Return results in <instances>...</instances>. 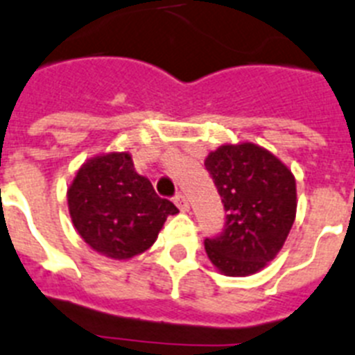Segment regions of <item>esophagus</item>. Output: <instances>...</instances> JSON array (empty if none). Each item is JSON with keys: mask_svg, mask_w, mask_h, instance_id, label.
Listing matches in <instances>:
<instances>
[{"mask_svg": "<svg viewBox=\"0 0 355 355\" xmlns=\"http://www.w3.org/2000/svg\"><path fill=\"white\" fill-rule=\"evenodd\" d=\"M175 207L180 208L181 211H189L190 210V205H189V199H187V196L184 193H178L174 199Z\"/></svg>", "mask_w": 355, "mask_h": 355, "instance_id": "34e87169", "label": "esophagus"}]
</instances>
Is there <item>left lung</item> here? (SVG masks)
Instances as JSON below:
<instances>
[{"label": "left lung", "mask_w": 355, "mask_h": 355, "mask_svg": "<svg viewBox=\"0 0 355 355\" xmlns=\"http://www.w3.org/2000/svg\"><path fill=\"white\" fill-rule=\"evenodd\" d=\"M205 166L228 211L223 233L205 241L208 259L226 277L262 271L295 223V175L268 148L251 141L220 145Z\"/></svg>", "instance_id": "1"}]
</instances>
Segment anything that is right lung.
I'll use <instances>...</instances> for the list:
<instances>
[{"instance_id":"1","label":"right lung","mask_w":355,"mask_h":355,"mask_svg":"<svg viewBox=\"0 0 355 355\" xmlns=\"http://www.w3.org/2000/svg\"><path fill=\"white\" fill-rule=\"evenodd\" d=\"M66 196L78 235L91 250L113 260H129L147 251L166 217L180 211L135 171L129 153L89 157Z\"/></svg>"}]
</instances>
